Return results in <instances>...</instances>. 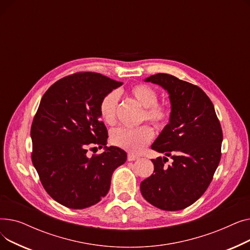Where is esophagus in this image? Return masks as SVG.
Masks as SVG:
<instances>
[{"label": "esophagus", "mask_w": 250, "mask_h": 250, "mask_svg": "<svg viewBox=\"0 0 250 250\" xmlns=\"http://www.w3.org/2000/svg\"><path fill=\"white\" fill-rule=\"evenodd\" d=\"M139 158L138 156H136V155H134V154H128L127 155V160L128 161H135V160H137Z\"/></svg>", "instance_id": "1"}]
</instances>
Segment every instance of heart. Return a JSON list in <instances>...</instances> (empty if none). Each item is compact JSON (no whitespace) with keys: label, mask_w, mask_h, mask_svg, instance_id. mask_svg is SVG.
<instances>
[{"label":"heart","mask_w":250,"mask_h":250,"mask_svg":"<svg viewBox=\"0 0 250 250\" xmlns=\"http://www.w3.org/2000/svg\"><path fill=\"white\" fill-rule=\"evenodd\" d=\"M129 94L144 107L142 121H148L156 127L166 126L171 115L170 107L164 102H157L158 94L148 85L138 84L129 90ZM118 93L111 91L105 95L100 102L99 111L103 122L113 125L116 121V108L118 104ZM154 132L149 125H142L135 129L120 127L111 133L110 140L114 146L133 154H139L153 140Z\"/></svg>","instance_id":"b5f03b06"}]
</instances>
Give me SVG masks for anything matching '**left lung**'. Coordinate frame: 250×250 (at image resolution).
<instances>
[{"label":"left lung","instance_id":"1","mask_svg":"<svg viewBox=\"0 0 250 250\" xmlns=\"http://www.w3.org/2000/svg\"><path fill=\"white\" fill-rule=\"evenodd\" d=\"M145 82L161 86L169 95V123L151 148L171 156L173 162L166 167V157L152 159L154 172L141 182V192L156 208L179 211L198 201L213 179L221 159V125L200 87L161 73Z\"/></svg>","mask_w":250,"mask_h":250}]
</instances>
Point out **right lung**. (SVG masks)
<instances>
[{
  "instance_id": "obj_1",
  "label": "right lung",
  "mask_w": 250,
  "mask_h": 250,
  "mask_svg": "<svg viewBox=\"0 0 250 250\" xmlns=\"http://www.w3.org/2000/svg\"><path fill=\"white\" fill-rule=\"evenodd\" d=\"M123 83L97 73L64 77L45 92L31 125L32 163L46 192L70 208H85L107 194L114 170L126 153L106 146L107 129L100 121L103 97ZM90 145L104 147L89 159Z\"/></svg>"
}]
</instances>
